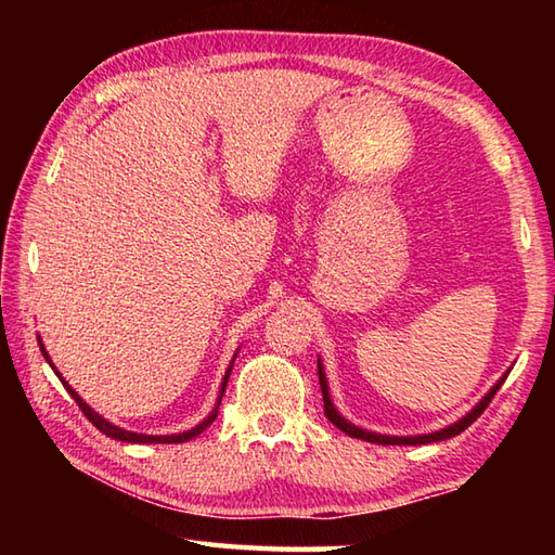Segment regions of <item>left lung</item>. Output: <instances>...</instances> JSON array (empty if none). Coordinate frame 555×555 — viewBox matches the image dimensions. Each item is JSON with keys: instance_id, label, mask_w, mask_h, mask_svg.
Masks as SVG:
<instances>
[{"instance_id": "left-lung-1", "label": "left lung", "mask_w": 555, "mask_h": 555, "mask_svg": "<svg viewBox=\"0 0 555 555\" xmlns=\"http://www.w3.org/2000/svg\"><path fill=\"white\" fill-rule=\"evenodd\" d=\"M318 379H321V391H323V403H325V416H327V421H331L333 426H337L343 430V434H347V436H352V438H360V440H370V443H379V446H426V443H438V440H448V438H453V436H457V434H463V430L469 426V424H475L477 418H480V413L490 406V401L494 399V393L500 391V387L504 384V379H506V374L504 377L494 384V387L485 393V399L477 403V406L469 411V413H465L463 418L457 421V424H453V426H448V428H440V430H436V434H424V436H382V434H372V430H364V428H357L354 424H350V421L347 418H343L340 413H337V409L333 406V399H331V391H327V379H325V370H323V364H321V360H318Z\"/></svg>"}]
</instances>
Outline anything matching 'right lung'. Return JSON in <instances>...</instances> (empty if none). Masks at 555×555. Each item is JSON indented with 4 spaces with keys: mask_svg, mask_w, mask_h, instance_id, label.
I'll return each mask as SVG.
<instances>
[{
    "mask_svg": "<svg viewBox=\"0 0 555 555\" xmlns=\"http://www.w3.org/2000/svg\"><path fill=\"white\" fill-rule=\"evenodd\" d=\"M39 347H41V354L46 357V362L51 364L53 367V362H51V357H49V352H46V347H43V343H41V337H39ZM234 362V360H232ZM53 372L59 374V379L63 382V387L68 389V393L70 397L75 399V403H78V406L82 409V413H86L88 416V421L92 426H95L98 430H102V434L105 436H109V438H115V440H121V443H185V440H191V438H195V436H201L205 428H208L215 418H218V409H220V401H222V393H224V387H228V379H230V372H232V364L228 367V372H224V379H222V387H220V397H218V403H215V409L210 411V416L205 418V421H201L198 426L195 428H191V430H183V434H173V436H146V434H131V430H125V428H119V426H115V424H109V421H105L100 416L98 411H92L86 401L80 399V393L75 391L68 382H65L63 377H61V372L53 367Z\"/></svg>",
    "mask_w": 555,
    "mask_h": 555,
    "instance_id": "obj_1",
    "label": "right lung"
}]
</instances>
